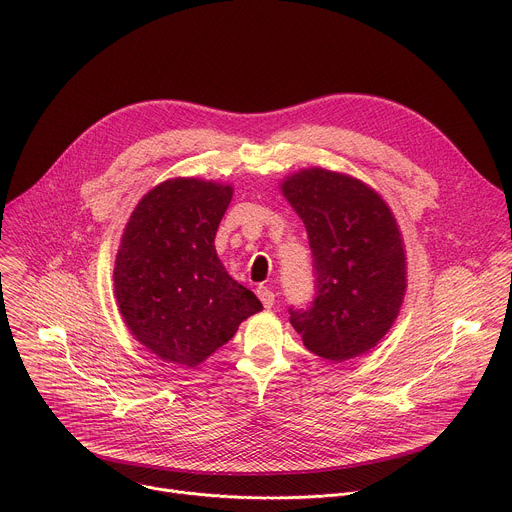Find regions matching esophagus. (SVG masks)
Returning a JSON list of instances; mask_svg holds the SVG:
<instances>
[{
    "instance_id": "esophagus-1",
    "label": "esophagus",
    "mask_w": 512,
    "mask_h": 512,
    "mask_svg": "<svg viewBox=\"0 0 512 512\" xmlns=\"http://www.w3.org/2000/svg\"><path fill=\"white\" fill-rule=\"evenodd\" d=\"M257 297L261 299V303H263L267 309H271V307L275 305V293H273L269 287H265V285H259V287H257Z\"/></svg>"
}]
</instances>
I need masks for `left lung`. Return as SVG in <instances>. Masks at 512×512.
<instances>
[{"mask_svg": "<svg viewBox=\"0 0 512 512\" xmlns=\"http://www.w3.org/2000/svg\"><path fill=\"white\" fill-rule=\"evenodd\" d=\"M301 217L315 269V301L289 309L303 346L333 364L380 344L406 295V251L388 203L366 183L319 166L281 183Z\"/></svg>", "mask_w": 512, "mask_h": 512, "instance_id": "8db88e82", "label": "left lung"}]
</instances>
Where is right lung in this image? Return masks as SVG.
<instances>
[{
	"label": "right lung",
	"instance_id": "right-lung-1",
	"mask_svg": "<svg viewBox=\"0 0 512 512\" xmlns=\"http://www.w3.org/2000/svg\"><path fill=\"white\" fill-rule=\"evenodd\" d=\"M233 187L195 177L168 179L134 207L114 261L120 315L148 352L197 368L263 309L215 249Z\"/></svg>",
	"mask_w": 512,
	"mask_h": 512
}]
</instances>
